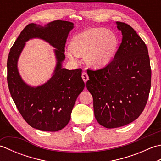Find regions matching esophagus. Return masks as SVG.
Instances as JSON below:
<instances>
[{"label": "esophagus", "instance_id": "esophagus-1", "mask_svg": "<svg viewBox=\"0 0 161 161\" xmlns=\"http://www.w3.org/2000/svg\"><path fill=\"white\" fill-rule=\"evenodd\" d=\"M81 77H82V79H83V80H84V82L86 83V81L88 80V76L87 73H83L82 75H81Z\"/></svg>", "mask_w": 161, "mask_h": 161}]
</instances>
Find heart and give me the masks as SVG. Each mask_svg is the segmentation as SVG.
Returning <instances> with one entry per match:
<instances>
[{
    "label": "heart",
    "mask_w": 161,
    "mask_h": 161,
    "mask_svg": "<svg viewBox=\"0 0 161 161\" xmlns=\"http://www.w3.org/2000/svg\"><path fill=\"white\" fill-rule=\"evenodd\" d=\"M119 40L117 35L102 28H91L79 32L68 45L66 54L68 59L76 61L84 55L89 66L100 68L110 64L117 53Z\"/></svg>",
    "instance_id": "b5f03b06"
}]
</instances>
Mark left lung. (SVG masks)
I'll use <instances>...</instances> for the list:
<instances>
[{
    "label": "left lung",
    "mask_w": 161,
    "mask_h": 161,
    "mask_svg": "<svg viewBox=\"0 0 161 161\" xmlns=\"http://www.w3.org/2000/svg\"><path fill=\"white\" fill-rule=\"evenodd\" d=\"M115 23L122 39L114 59L100 69L88 70L89 80L86 84L93 98L95 119L108 129L137 119L151 88L152 71L145 42L130 25Z\"/></svg>",
    "instance_id": "left-lung-1"
}]
</instances>
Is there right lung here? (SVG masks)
Instances as JSON below:
<instances>
[{
  "instance_id": "1",
  "label": "right lung",
  "mask_w": 161,
  "mask_h": 161,
  "mask_svg": "<svg viewBox=\"0 0 161 161\" xmlns=\"http://www.w3.org/2000/svg\"><path fill=\"white\" fill-rule=\"evenodd\" d=\"M74 23L57 20L44 26L28 24L15 41L9 53L8 83L14 102L28 124L44 131H57L65 127L78 95L85 84L81 69L68 70L62 68L65 60V44ZM32 38H40L55 48L56 66L53 76L40 86L32 87L20 77L18 61L26 42Z\"/></svg>"
}]
</instances>
